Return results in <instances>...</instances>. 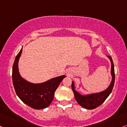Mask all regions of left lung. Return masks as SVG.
I'll list each match as a JSON object with an SVG mask.
<instances>
[{
	"mask_svg": "<svg viewBox=\"0 0 127 127\" xmlns=\"http://www.w3.org/2000/svg\"><path fill=\"white\" fill-rule=\"evenodd\" d=\"M107 57L111 61V75L112 76V79H111V82L110 86L105 90L101 92L82 95L75 90L74 83L72 81V89L73 90V93H74L75 99L81 106L84 107L85 108L92 110L96 108V107L101 105L105 101V100L110 95L111 91H112L114 84H115V67H114V64L111 57L110 56Z\"/></svg>",
	"mask_w": 127,
	"mask_h": 127,
	"instance_id": "obj_1",
	"label": "left lung"
}]
</instances>
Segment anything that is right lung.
Returning <instances> with one entry per match:
<instances>
[{"instance_id": "right-lung-1", "label": "right lung", "mask_w": 127, "mask_h": 127, "mask_svg": "<svg viewBox=\"0 0 127 127\" xmlns=\"http://www.w3.org/2000/svg\"><path fill=\"white\" fill-rule=\"evenodd\" d=\"M22 48L17 54L12 66V78L17 95L25 104L34 109L46 108L54 99V93L65 75L49 79L44 83L34 84L27 81L20 76L18 63Z\"/></svg>"}]
</instances>
